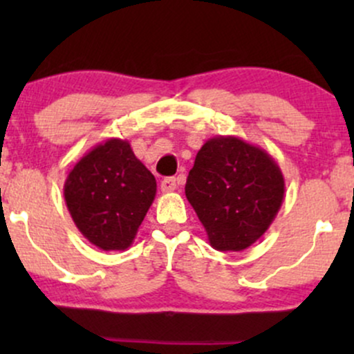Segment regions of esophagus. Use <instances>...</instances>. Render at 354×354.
<instances>
[{
  "label": "esophagus",
  "instance_id": "esophagus-1",
  "mask_svg": "<svg viewBox=\"0 0 354 354\" xmlns=\"http://www.w3.org/2000/svg\"><path fill=\"white\" fill-rule=\"evenodd\" d=\"M176 178H165V180L161 181V191H163V193H171V191L176 189Z\"/></svg>",
  "mask_w": 354,
  "mask_h": 354
}]
</instances>
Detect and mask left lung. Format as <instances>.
Returning <instances> with one entry per match:
<instances>
[{"label":"left lung","mask_w":354,"mask_h":354,"mask_svg":"<svg viewBox=\"0 0 354 354\" xmlns=\"http://www.w3.org/2000/svg\"><path fill=\"white\" fill-rule=\"evenodd\" d=\"M218 251H243L258 241L281 208L284 178L273 158L236 136H214L201 146L185 186Z\"/></svg>","instance_id":"1"}]
</instances>
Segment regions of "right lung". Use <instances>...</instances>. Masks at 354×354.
I'll return each mask as SVG.
<instances>
[{"label": "right lung", "instance_id": "right-lung-1", "mask_svg": "<svg viewBox=\"0 0 354 354\" xmlns=\"http://www.w3.org/2000/svg\"><path fill=\"white\" fill-rule=\"evenodd\" d=\"M63 193L76 228L91 245L124 251L153 205L156 180L128 140L109 138L73 166Z\"/></svg>", "mask_w": 354, "mask_h": 354}]
</instances>
